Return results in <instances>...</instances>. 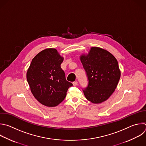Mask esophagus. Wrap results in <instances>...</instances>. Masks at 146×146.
<instances>
[{
    "label": "esophagus",
    "mask_w": 146,
    "mask_h": 146,
    "mask_svg": "<svg viewBox=\"0 0 146 146\" xmlns=\"http://www.w3.org/2000/svg\"><path fill=\"white\" fill-rule=\"evenodd\" d=\"M73 84L74 86H76V85H77V84H78V82H77V81H74V82H73Z\"/></svg>",
    "instance_id": "esophagus-1"
}]
</instances>
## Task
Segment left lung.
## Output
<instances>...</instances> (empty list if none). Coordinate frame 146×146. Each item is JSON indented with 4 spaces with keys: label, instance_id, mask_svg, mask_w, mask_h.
<instances>
[{
    "label": "left lung",
    "instance_id": "obj_1",
    "mask_svg": "<svg viewBox=\"0 0 146 146\" xmlns=\"http://www.w3.org/2000/svg\"><path fill=\"white\" fill-rule=\"evenodd\" d=\"M88 85L82 88L86 98L93 103L107 100L116 88L120 78L117 61L108 51L92 47L89 53L81 56Z\"/></svg>",
    "mask_w": 146,
    "mask_h": 146
}]
</instances>
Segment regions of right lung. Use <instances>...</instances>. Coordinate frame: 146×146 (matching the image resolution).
Segmentation results:
<instances>
[{
	"label": "right lung",
	"mask_w": 146,
	"mask_h": 146,
	"mask_svg": "<svg viewBox=\"0 0 146 146\" xmlns=\"http://www.w3.org/2000/svg\"><path fill=\"white\" fill-rule=\"evenodd\" d=\"M64 58L55 48H47L33 60L27 80L35 98L47 107H55L65 98L72 83L66 81L61 67Z\"/></svg>",
	"instance_id": "add662e5"
}]
</instances>
